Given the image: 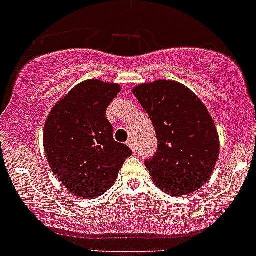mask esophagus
<instances>
[{"mask_svg":"<svg viewBox=\"0 0 256 256\" xmlns=\"http://www.w3.org/2000/svg\"><path fill=\"white\" fill-rule=\"evenodd\" d=\"M126 144H128V146H130V148H132L133 151H136V142H134V140L130 138V140H128V142H126Z\"/></svg>","mask_w":256,"mask_h":256,"instance_id":"1","label":"esophagus"}]
</instances>
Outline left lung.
I'll return each instance as SVG.
<instances>
[{"instance_id": "8db88e82", "label": "left lung", "mask_w": 256, "mask_h": 256, "mask_svg": "<svg viewBox=\"0 0 256 256\" xmlns=\"http://www.w3.org/2000/svg\"><path fill=\"white\" fill-rule=\"evenodd\" d=\"M133 94L156 132L158 150L144 162L155 184L172 196L204 186L219 156L218 133L204 104L173 80L140 84Z\"/></svg>"}]
</instances>
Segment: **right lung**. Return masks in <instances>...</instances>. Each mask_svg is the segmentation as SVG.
Segmentation results:
<instances>
[{
    "instance_id": "obj_1",
    "label": "right lung",
    "mask_w": 256,
    "mask_h": 256,
    "mask_svg": "<svg viewBox=\"0 0 256 256\" xmlns=\"http://www.w3.org/2000/svg\"><path fill=\"white\" fill-rule=\"evenodd\" d=\"M120 87L86 80L55 105L44 124V142L52 172L72 194L94 198L114 184L126 158V144L112 137L106 108Z\"/></svg>"
}]
</instances>
